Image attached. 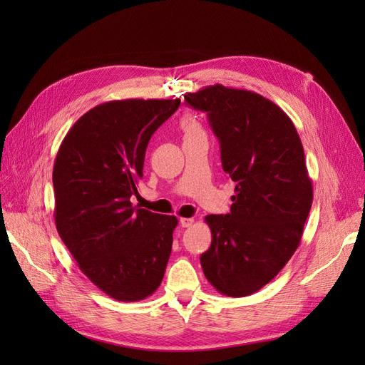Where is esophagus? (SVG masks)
<instances>
[{
  "mask_svg": "<svg viewBox=\"0 0 365 365\" xmlns=\"http://www.w3.org/2000/svg\"><path fill=\"white\" fill-rule=\"evenodd\" d=\"M193 222H195V220H193L192 217H181V219H180V224H181L182 228L190 227Z\"/></svg>",
  "mask_w": 365,
  "mask_h": 365,
  "instance_id": "obj_1",
  "label": "esophagus"
}]
</instances>
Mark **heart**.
<instances>
[{
	"label": "heart",
	"instance_id": "obj_1",
	"mask_svg": "<svg viewBox=\"0 0 365 365\" xmlns=\"http://www.w3.org/2000/svg\"><path fill=\"white\" fill-rule=\"evenodd\" d=\"M180 129L182 132L184 138L195 137V135H204V129H202L201 123L190 114L182 115V118L180 121Z\"/></svg>",
	"mask_w": 365,
	"mask_h": 365
}]
</instances>
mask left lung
<instances>
[{
	"label": "left lung",
	"instance_id": "left-lung-1",
	"mask_svg": "<svg viewBox=\"0 0 365 365\" xmlns=\"http://www.w3.org/2000/svg\"><path fill=\"white\" fill-rule=\"evenodd\" d=\"M184 98L207 113L222 169L236 182L231 212L205 216L212 245L201 267L220 294L247 297L300 245L314 197L302 140L283 109L257 93L216 83Z\"/></svg>",
	"mask_w": 365,
	"mask_h": 365
}]
</instances>
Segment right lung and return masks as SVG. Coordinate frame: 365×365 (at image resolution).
<instances>
[{
	"label": "right lung",
	"instance_id": "right-lung-1",
	"mask_svg": "<svg viewBox=\"0 0 365 365\" xmlns=\"http://www.w3.org/2000/svg\"><path fill=\"white\" fill-rule=\"evenodd\" d=\"M181 101L128 98L97 105L65 135L53 168L58 233L98 289L140 302L158 289L175 216L132 205L148 143Z\"/></svg>",
	"mask_w": 365,
	"mask_h": 365
}]
</instances>
